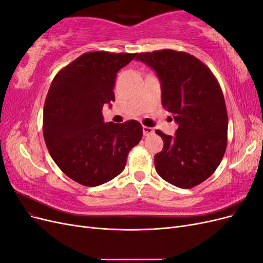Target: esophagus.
Wrapping results in <instances>:
<instances>
[{"mask_svg": "<svg viewBox=\"0 0 263 263\" xmlns=\"http://www.w3.org/2000/svg\"><path fill=\"white\" fill-rule=\"evenodd\" d=\"M142 132H144V136H149V135L155 134V130L153 127H147V126L142 127Z\"/></svg>", "mask_w": 263, "mask_h": 263, "instance_id": "esophagus-1", "label": "esophagus"}]
</instances>
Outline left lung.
Masks as SVG:
<instances>
[{
  "instance_id": "left-lung-1",
  "label": "left lung",
  "mask_w": 263,
  "mask_h": 263,
  "mask_svg": "<svg viewBox=\"0 0 263 263\" xmlns=\"http://www.w3.org/2000/svg\"><path fill=\"white\" fill-rule=\"evenodd\" d=\"M136 60L156 72L162 105L179 125L174 136L156 130L163 140V149L155 156L157 173L181 189L200 184L217 169L227 146V109L217 80L186 52H144Z\"/></svg>"
}]
</instances>
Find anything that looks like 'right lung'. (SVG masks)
Wrapping results in <instances>:
<instances>
[{"mask_svg": "<svg viewBox=\"0 0 263 263\" xmlns=\"http://www.w3.org/2000/svg\"><path fill=\"white\" fill-rule=\"evenodd\" d=\"M136 53L86 52L54 77L44 105V138L53 161L70 179L86 186L110 181L125 169L140 141L137 121L105 123L117 72Z\"/></svg>", "mask_w": 263, "mask_h": 263, "instance_id": "add662e5", "label": "right lung"}]
</instances>
